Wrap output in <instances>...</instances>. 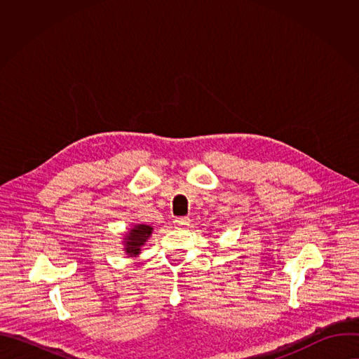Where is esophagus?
I'll return each instance as SVG.
<instances>
[{
  "label": "esophagus",
  "instance_id": "1",
  "mask_svg": "<svg viewBox=\"0 0 359 359\" xmlns=\"http://www.w3.org/2000/svg\"><path fill=\"white\" fill-rule=\"evenodd\" d=\"M175 224L179 227H187L189 226V219L187 217H177L175 219Z\"/></svg>",
  "mask_w": 359,
  "mask_h": 359
}]
</instances>
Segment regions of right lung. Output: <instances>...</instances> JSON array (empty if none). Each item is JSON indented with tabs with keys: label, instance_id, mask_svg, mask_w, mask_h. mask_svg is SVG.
<instances>
[{
	"label": "right lung",
	"instance_id": "add662e5",
	"mask_svg": "<svg viewBox=\"0 0 359 359\" xmlns=\"http://www.w3.org/2000/svg\"><path fill=\"white\" fill-rule=\"evenodd\" d=\"M153 233V227L143 223L133 224L125 234H123V252L128 257H137L142 252L143 245L149 240V237Z\"/></svg>",
	"mask_w": 359,
	"mask_h": 359
}]
</instances>
